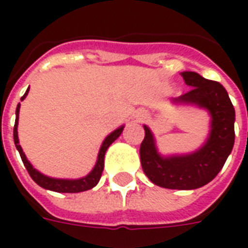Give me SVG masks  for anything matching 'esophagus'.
<instances>
[{"instance_id":"obj_1","label":"esophagus","mask_w":248,"mask_h":248,"mask_svg":"<svg viewBox=\"0 0 248 248\" xmlns=\"http://www.w3.org/2000/svg\"><path fill=\"white\" fill-rule=\"evenodd\" d=\"M147 116H148L147 112H145V110H143V109H140V110H136V113H135L136 121H139V122H143V121L147 118Z\"/></svg>"}]
</instances>
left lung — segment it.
<instances>
[{"label": "left lung", "mask_w": 248, "mask_h": 248, "mask_svg": "<svg viewBox=\"0 0 248 248\" xmlns=\"http://www.w3.org/2000/svg\"><path fill=\"white\" fill-rule=\"evenodd\" d=\"M181 76L190 90L171 101L207 110L211 118L207 139L192 153L162 155L153 132L144 124L145 138L140 145V161L144 173L153 184L192 190L210 183L223 169L234 145L235 112L223 85L203 78L196 72H183Z\"/></svg>", "instance_id": "obj_1"}]
</instances>
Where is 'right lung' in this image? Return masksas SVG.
<instances>
[{
	"label": "right lung",
	"instance_id": "add662e5",
	"mask_svg": "<svg viewBox=\"0 0 248 248\" xmlns=\"http://www.w3.org/2000/svg\"><path fill=\"white\" fill-rule=\"evenodd\" d=\"M29 87L27 89L25 93L21 96V100H24L25 96L28 95ZM19 110H20V104H17L16 112H15V126H14V143H15V147H16L17 152L21 157V161L24 163L25 169L28 171V173L31 175V177L33 179L34 183L42 186L44 189H47V190H52V192L58 193H79L85 192V190H89V189H93L95 185L99 183L101 177V173H103V170H104V155L105 152L110 147V144L114 141V140L118 138V136L122 134L124 126H121L117 130H114L113 132H110L107 138L104 139L103 144H101L100 149H99V153H97V159L96 163L93 166V169L90 171L86 176L79 177V179H56V177H50L44 175L42 172H40L38 170H36L32 166V163L29 162L28 158L25 157L24 152L21 149L20 144H19V138H17V122H19Z\"/></svg>",
	"mask_w": 248,
	"mask_h": 248
}]
</instances>
